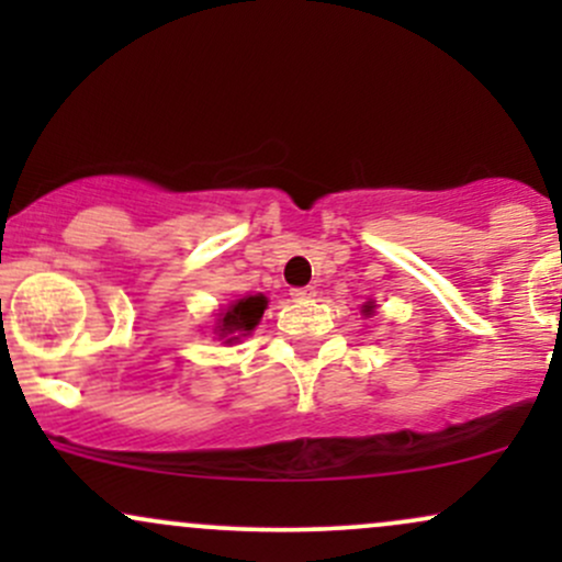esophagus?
Returning <instances> with one entry per match:
<instances>
[{"label":"esophagus","instance_id":"34e87169","mask_svg":"<svg viewBox=\"0 0 562 562\" xmlns=\"http://www.w3.org/2000/svg\"><path fill=\"white\" fill-rule=\"evenodd\" d=\"M290 295H293V301H312L314 295H317V290H314L312 285H308V288H293V290H290Z\"/></svg>","mask_w":562,"mask_h":562}]
</instances>
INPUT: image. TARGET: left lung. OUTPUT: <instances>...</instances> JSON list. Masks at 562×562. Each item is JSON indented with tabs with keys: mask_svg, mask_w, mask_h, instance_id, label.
<instances>
[{
	"mask_svg": "<svg viewBox=\"0 0 562 562\" xmlns=\"http://www.w3.org/2000/svg\"><path fill=\"white\" fill-rule=\"evenodd\" d=\"M362 312L367 314V317H370V314H375V303H364V306H362Z\"/></svg>",
	"mask_w": 562,
	"mask_h": 562,
	"instance_id": "left-lung-1",
	"label": "left lung"
}]
</instances>
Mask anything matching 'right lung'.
<instances>
[{
	"label": "right lung",
	"mask_w": 562,
	"mask_h": 562,
	"mask_svg": "<svg viewBox=\"0 0 562 562\" xmlns=\"http://www.w3.org/2000/svg\"><path fill=\"white\" fill-rule=\"evenodd\" d=\"M263 308H267V299H263L261 293L243 295V299L232 301L227 308L218 312L214 327L218 340H224V344H237L245 335H250V330L261 322Z\"/></svg>",
	"instance_id": "add662e5"
}]
</instances>
